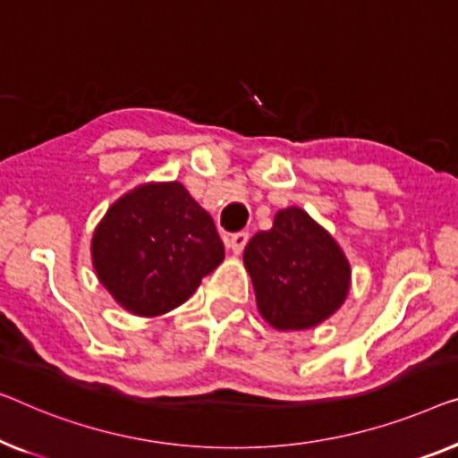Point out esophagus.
<instances>
[{"label":"esophagus","instance_id":"1","mask_svg":"<svg viewBox=\"0 0 458 458\" xmlns=\"http://www.w3.org/2000/svg\"><path fill=\"white\" fill-rule=\"evenodd\" d=\"M247 242H249V232H236V234H232L228 238V247L232 249L234 255H241L244 247H247Z\"/></svg>","mask_w":458,"mask_h":458}]
</instances>
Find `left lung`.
Wrapping results in <instances>:
<instances>
[{"label":"left lung","instance_id":"left-lung-1","mask_svg":"<svg viewBox=\"0 0 458 458\" xmlns=\"http://www.w3.org/2000/svg\"><path fill=\"white\" fill-rule=\"evenodd\" d=\"M257 306L276 329H310L335 312L350 288V265L337 242L300 208L277 211L273 228L244 249Z\"/></svg>","mask_w":458,"mask_h":458}]
</instances>
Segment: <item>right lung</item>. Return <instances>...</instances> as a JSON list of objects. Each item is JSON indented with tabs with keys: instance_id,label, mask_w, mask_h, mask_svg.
I'll use <instances>...</instances> for the list:
<instances>
[{
	"instance_id": "obj_1",
	"label": "right lung",
	"mask_w": 458,
	"mask_h": 458,
	"mask_svg": "<svg viewBox=\"0 0 458 458\" xmlns=\"http://www.w3.org/2000/svg\"><path fill=\"white\" fill-rule=\"evenodd\" d=\"M222 259L214 220L181 182L141 185L123 195L92 238L102 285L140 317L181 306Z\"/></svg>"
}]
</instances>
